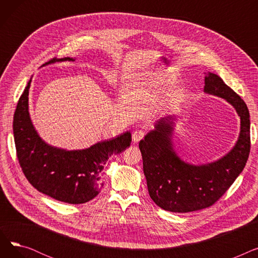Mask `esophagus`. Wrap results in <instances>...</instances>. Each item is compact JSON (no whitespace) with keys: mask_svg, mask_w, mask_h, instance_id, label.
Masks as SVG:
<instances>
[{"mask_svg":"<svg viewBox=\"0 0 258 258\" xmlns=\"http://www.w3.org/2000/svg\"><path fill=\"white\" fill-rule=\"evenodd\" d=\"M144 131L142 130H136L133 133V142L134 143H137L139 142L141 139H143L144 137Z\"/></svg>","mask_w":258,"mask_h":258,"instance_id":"1","label":"esophagus"}]
</instances>
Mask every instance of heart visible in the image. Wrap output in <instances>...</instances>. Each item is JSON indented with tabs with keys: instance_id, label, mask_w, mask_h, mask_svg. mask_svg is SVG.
Masks as SVG:
<instances>
[{
	"instance_id": "1",
	"label": "heart",
	"mask_w": 258,
	"mask_h": 258,
	"mask_svg": "<svg viewBox=\"0 0 258 258\" xmlns=\"http://www.w3.org/2000/svg\"><path fill=\"white\" fill-rule=\"evenodd\" d=\"M147 79L151 80V83H153L154 85H161V83L158 80V78L156 76H154V75H148Z\"/></svg>"
}]
</instances>
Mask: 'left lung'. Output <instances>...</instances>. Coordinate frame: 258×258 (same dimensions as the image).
Listing matches in <instances>:
<instances>
[{"label":"left lung","mask_w":258,"mask_h":258,"mask_svg":"<svg viewBox=\"0 0 258 258\" xmlns=\"http://www.w3.org/2000/svg\"><path fill=\"white\" fill-rule=\"evenodd\" d=\"M204 92L231 104L240 118L239 137L223 158L192 165L175 154L172 134L175 120L161 118L139 143L148 194L156 204L170 212H191L210 207L233 184L250 154V114L238 95L214 73L205 76Z\"/></svg>","instance_id":"left-lung-1"}]
</instances>
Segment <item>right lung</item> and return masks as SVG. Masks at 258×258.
Segmentation results:
<instances>
[{
  "mask_svg": "<svg viewBox=\"0 0 258 258\" xmlns=\"http://www.w3.org/2000/svg\"><path fill=\"white\" fill-rule=\"evenodd\" d=\"M75 58H53L55 61ZM31 79L19 99L13 116V136L19 163L27 180L39 192L68 204H84L93 200L103 186L100 173L107 159L131 145L130 132L86 150L67 151L46 143L35 131L29 115L28 95Z\"/></svg>",
  "mask_w": 258,
  "mask_h": 258,
  "instance_id": "obj_1",
  "label": "right lung"
}]
</instances>
